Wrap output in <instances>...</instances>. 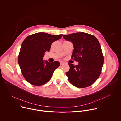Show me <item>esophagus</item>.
Instances as JSON below:
<instances>
[{
    "label": "esophagus",
    "instance_id": "34e87169",
    "mask_svg": "<svg viewBox=\"0 0 121 121\" xmlns=\"http://www.w3.org/2000/svg\"><path fill=\"white\" fill-rule=\"evenodd\" d=\"M60 63V65H63L65 63H64V62H61Z\"/></svg>",
    "mask_w": 121,
    "mask_h": 121
}]
</instances>
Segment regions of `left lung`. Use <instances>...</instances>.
I'll return each instance as SVG.
<instances>
[{
	"label": "left lung",
	"mask_w": 121,
	"mask_h": 121,
	"mask_svg": "<svg viewBox=\"0 0 121 121\" xmlns=\"http://www.w3.org/2000/svg\"><path fill=\"white\" fill-rule=\"evenodd\" d=\"M63 37L73 43L72 58L78 62L76 66L68 64L70 70L66 73L68 81L78 88L90 86L99 77L104 63L98 40L95 36L84 32L64 35Z\"/></svg>",
	"instance_id": "1"
}]
</instances>
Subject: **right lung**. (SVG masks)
<instances>
[{
	"instance_id": "obj_1",
	"label": "right lung",
	"mask_w": 121,
	"mask_h": 121,
	"mask_svg": "<svg viewBox=\"0 0 121 121\" xmlns=\"http://www.w3.org/2000/svg\"><path fill=\"white\" fill-rule=\"evenodd\" d=\"M62 35L40 32L29 35L24 40L18 62L23 76L29 83L39 86L50 80L60 63L58 61L49 63L44 60L43 57L45 53L50 51L52 44Z\"/></svg>"
}]
</instances>
